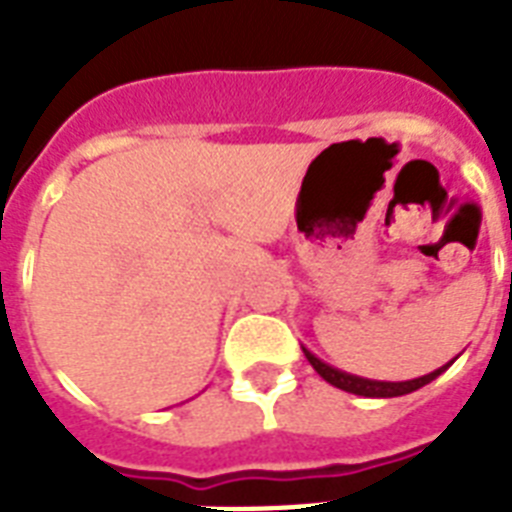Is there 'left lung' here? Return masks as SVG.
<instances>
[{
    "label": "left lung",
    "mask_w": 512,
    "mask_h": 512,
    "mask_svg": "<svg viewBox=\"0 0 512 512\" xmlns=\"http://www.w3.org/2000/svg\"><path fill=\"white\" fill-rule=\"evenodd\" d=\"M305 358L311 361V366L316 372L329 382V385H335V388L345 390V393H353V396H364V398H396V396H406V393H414V390H420L422 385H428L438 377V374H444L449 366L454 364V358L449 364L438 366L436 372L422 374V377H414V380H401V382H390V380H369V377H358V374L342 372L337 366L327 364V361H321L316 353L303 345Z\"/></svg>",
    "instance_id": "8db88e82"
}]
</instances>
